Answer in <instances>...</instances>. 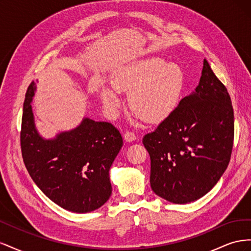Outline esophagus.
I'll return each instance as SVG.
<instances>
[{"mask_svg":"<svg viewBox=\"0 0 251 251\" xmlns=\"http://www.w3.org/2000/svg\"><path fill=\"white\" fill-rule=\"evenodd\" d=\"M124 138L126 141L127 142H131V141H134L136 140V135L134 132H131V131H126L124 135Z\"/></svg>","mask_w":251,"mask_h":251,"instance_id":"34e87169","label":"esophagus"}]
</instances>
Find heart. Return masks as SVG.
<instances>
[{"instance_id": "heart-1", "label": "heart", "mask_w": 251, "mask_h": 251, "mask_svg": "<svg viewBox=\"0 0 251 251\" xmlns=\"http://www.w3.org/2000/svg\"><path fill=\"white\" fill-rule=\"evenodd\" d=\"M113 88H103L101 100L111 114L121 105L118 92H130L131 110L147 121L165 118L176 108L184 85V74L176 64L160 57L136 60L121 69L112 81Z\"/></svg>"}]
</instances>
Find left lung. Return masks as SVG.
<instances>
[{
    "instance_id": "1",
    "label": "left lung",
    "mask_w": 251,
    "mask_h": 251,
    "mask_svg": "<svg viewBox=\"0 0 251 251\" xmlns=\"http://www.w3.org/2000/svg\"><path fill=\"white\" fill-rule=\"evenodd\" d=\"M233 133L230 96L204 59L194 92L142 139L151 158L153 192L176 204L202 198L228 166Z\"/></svg>"
}]
</instances>
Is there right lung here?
I'll use <instances>...</instances> for the list:
<instances>
[{
  "instance_id": "right-lung-1",
  "label": "right lung",
  "mask_w": 251,
  "mask_h": 251,
  "mask_svg": "<svg viewBox=\"0 0 251 251\" xmlns=\"http://www.w3.org/2000/svg\"><path fill=\"white\" fill-rule=\"evenodd\" d=\"M36 90L27 89L22 117L21 149L34 183L58 206L78 214L101 207L112 194L110 169L123 147V137L110 123L88 117L71 131L45 139L32 112Z\"/></svg>"
}]
</instances>
